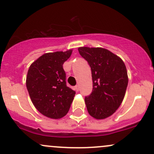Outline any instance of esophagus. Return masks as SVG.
Masks as SVG:
<instances>
[{
  "label": "esophagus",
  "instance_id": "34e87169",
  "mask_svg": "<svg viewBox=\"0 0 154 154\" xmlns=\"http://www.w3.org/2000/svg\"><path fill=\"white\" fill-rule=\"evenodd\" d=\"M75 90L77 92H78L79 91V85H76L75 87Z\"/></svg>",
  "mask_w": 154,
  "mask_h": 154
}]
</instances>
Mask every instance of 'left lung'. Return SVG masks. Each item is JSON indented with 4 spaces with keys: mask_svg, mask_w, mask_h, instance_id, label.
Instances as JSON below:
<instances>
[{
    "mask_svg": "<svg viewBox=\"0 0 154 154\" xmlns=\"http://www.w3.org/2000/svg\"><path fill=\"white\" fill-rule=\"evenodd\" d=\"M78 51L91 69L93 91L85 98L88 113L97 119L109 117L121 105L128 87L125 63L102 48L80 47Z\"/></svg>",
    "mask_w": 154,
    "mask_h": 154,
    "instance_id": "1",
    "label": "left lung"
}]
</instances>
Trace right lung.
Wrapping results in <instances>:
<instances>
[{
    "label": "right lung",
    "mask_w": 154,
    "mask_h": 154,
    "mask_svg": "<svg viewBox=\"0 0 154 154\" xmlns=\"http://www.w3.org/2000/svg\"><path fill=\"white\" fill-rule=\"evenodd\" d=\"M72 50L43 54L29 66L26 85L31 100L42 114L63 117L69 110L75 91L67 87L63 64Z\"/></svg>",
    "instance_id": "obj_1"
}]
</instances>
